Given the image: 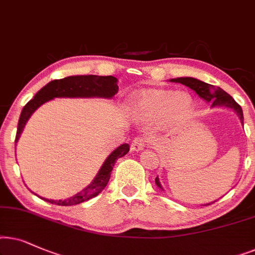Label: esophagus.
<instances>
[{"label": "esophagus", "mask_w": 255, "mask_h": 255, "mask_svg": "<svg viewBox=\"0 0 255 255\" xmlns=\"http://www.w3.org/2000/svg\"><path fill=\"white\" fill-rule=\"evenodd\" d=\"M144 148V140L141 137H135L130 144V149L133 151H140Z\"/></svg>", "instance_id": "34e87169"}]
</instances>
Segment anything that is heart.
Masks as SVG:
<instances>
[{"mask_svg":"<svg viewBox=\"0 0 255 255\" xmlns=\"http://www.w3.org/2000/svg\"><path fill=\"white\" fill-rule=\"evenodd\" d=\"M130 107L133 113L143 121L156 120L168 114L174 120L179 121L192 111V100L186 93L150 91L134 97L130 101Z\"/></svg>","mask_w":255,"mask_h":255,"instance_id":"heart-1","label":"heart"}]
</instances>
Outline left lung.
<instances>
[{
  "label": "left lung",
  "mask_w": 255,
  "mask_h": 255,
  "mask_svg": "<svg viewBox=\"0 0 255 255\" xmlns=\"http://www.w3.org/2000/svg\"><path fill=\"white\" fill-rule=\"evenodd\" d=\"M170 81L171 83H179L190 87L191 90L195 91V92L198 94L203 100H205L206 103H211L212 107L222 106V107L232 108V110L238 114L240 121H242V124L244 125V114H243L242 107L236 103V100H234L229 93H226L225 91L222 90L220 87H215L213 85L206 84L204 81H201L196 79V78H191V77L176 78V79H170ZM155 183L158 188H161L163 190L158 177L155 178ZM212 203H208V204L205 205H210L212 204Z\"/></svg>",
  "instance_id": "left-lung-1"
}]
</instances>
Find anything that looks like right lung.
I'll return each instance as SVG.
<instances>
[{
    "label": "right lung",
    "instance_id": "obj_1",
    "mask_svg": "<svg viewBox=\"0 0 255 255\" xmlns=\"http://www.w3.org/2000/svg\"><path fill=\"white\" fill-rule=\"evenodd\" d=\"M117 83L118 79L115 77L92 76V74H90V76H71L64 78V79L50 81L23 107L18 120V126H17L15 143H17L19 136H21L23 128H24L29 118L31 117L37 108L45 104L46 101L54 99V98H107V99H110L118 93L119 87ZM128 151H129L128 143L121 144L120 147L115 149L104 162L103 167L100 168L93 182L71 198H67L65 201H52V199L42 198V197L40 198L51 203V204L62 206L77 205L93 198V197L99 195L105 189V186L107 185L111 177V171L113 170L117 159L125 156Z\"/></svg>",
    "mask_w": 255,
    "mask_h": 255
}]
</instances>
